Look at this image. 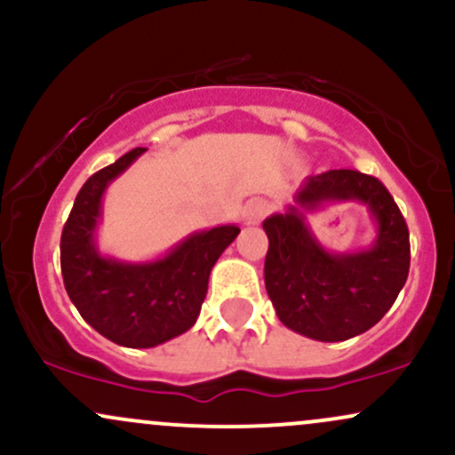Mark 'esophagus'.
I'll return each mask as SVG.
<instances>
[{
    "label": "esophagus",
    "mask_w": 455,
    "mask_h": 455,
    "mask_svg": "<svg viewBox=\"0 0 455 455\" xmlns=\"http://www.w3.org/2000/svg\"><path fill=\"white\" fill-rule=\"evenodd\" d=\"M267 210H269L267 201H263V198H254V201H250L248 205L243 207V222L245 224H259L265 218Z\"/></svg>",
    "instance_id": "obj_1"
}]
</instances>
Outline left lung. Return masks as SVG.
I'll return each mask as SVG.
<instances>
[{
    "label": "left lung",
    "instance_id": "8db88e82",
    "mask_svg": "<svg viewBox=\"0 0 455 455\" xmlns=\"http://www.w3.org/2000/svg\"><path fill=\"white\" fill-rule=\"evenodd\" d=\"M336 202H359L375 224L368 249L333 253L307 216ZM269 239L265 289L282 325L318 342H342L374 327L409 275V228L387 188L338 169L301 181L293 203L263 222Z\"/></svg>",
    "mask_w": 455,
    "mask_h": 455
}]
</instances>
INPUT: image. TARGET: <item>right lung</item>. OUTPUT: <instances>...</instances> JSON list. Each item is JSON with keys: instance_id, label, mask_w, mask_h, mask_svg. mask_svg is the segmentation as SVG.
<instances>
[{"instance_id": "1", "label": "right lung", "mask_w": 455, "mask_h": 455, "mask_svg": "<svg viewBox=\"0 0 455 455\" xmlns=\"http://www.w3.org/2000/svg\"><path fill=\"white\" fill-rule=\"evenodd\" d=\"M137 148L83 184L61 233V275L85 323L128 348H151L196 323L210 274L239 235L237 224L203 228L145 260H122L98 248L108 186L145 154Z\"/></svg>"}]
</instances>
